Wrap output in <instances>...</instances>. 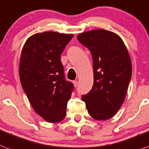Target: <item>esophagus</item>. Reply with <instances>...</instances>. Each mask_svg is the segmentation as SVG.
Instances as JSON below:
<instances>
[{"mask_svg":"<svg viewBox=\"0 0 149 149\" xmlns=\"http://www.w3.org/2000/svg\"><path fill=\"white\" fill-rule=\"evenodd\" d=\"M73 83H74V87H77V86L78 85V81H74Z\"/></svg>","mask_w":149,"mask_h":149,"instance_id":"1","label":"esophagus"}]
</instances>
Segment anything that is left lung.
Returning a JSON list of instances; mask_svg holds the SVG:
<instances>
[{
	"label": "left lung",
	"mask_w": 149,
	"mask_h": 149,
	"mask_svg": "<svg viewBox=\"0 0 149 149\" xmlns=\"http://www.w3.org/2000/svg\"><path fill=\"white\" fill-rule=\"evenodd\" d=\"M77 38L91 51L93 58L94 84L82 95V100L91 117L110 119L121 107L132 77L127 49L119 36L105 29L85 32Z\"/></svg>",
	"instance_id": "left-lung-1"
}]
</instances>
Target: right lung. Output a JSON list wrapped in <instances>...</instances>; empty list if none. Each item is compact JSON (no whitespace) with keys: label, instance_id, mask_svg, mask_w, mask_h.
<instances>
[{"label":"right lung","instance_id":"obj_1","mask_svg":"<svg viewBox=\"0 0 149 149\" xmlns=\"http://www.w3.org/2000/svg\"><path fill=\"white\" fill-rule=\"evenodd\" d=\"M73 37L55 32L36 33L26 40L19 61L23 89L36 113L49 123H58L66 115L74 91L66 81L61 54Z\"/></svg>","mask_w":149,"mask_h":149}]
</instances>
